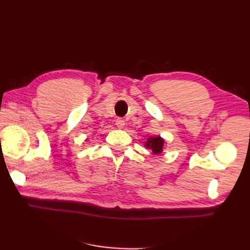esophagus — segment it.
Wrapping results in <instances>:
<instances>
[{
  "label": "esophagus",
  "mask_w": 250,
  "mask_h": 250,
  "mask_svg": "<svg viewBox=\"0 0 250 250\" xmlns=\"http://www.w3.org/2000/svg\"><path fill=\"white\" fill-rule=\"evenodd\" d=\"M125 125V120H124V119H120V118H119V119H117V120H116V125L118 126L119 129H122V128H124Z\"/></svg>",
  "instance_id": "esophagus-1"
}]
</instances>
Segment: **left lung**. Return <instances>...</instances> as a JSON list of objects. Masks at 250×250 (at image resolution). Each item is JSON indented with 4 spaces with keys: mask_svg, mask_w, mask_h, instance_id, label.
Returning <instances> with one entry per match:
<instances>
[{
    "mask_svg": "<svg viewBox=\"0 0 250 250\" xmlns=\"http://www.w3.org/2000/svg\"><path fill=\"white\" fill-rule=\"evenodd\" d=\"M144 147L151 150L152 155H160L166 148V141L160 135L149 136L146 142H144Z\"/></svg>",
    "mask_w": 250,
    "mask_h": 250,
    "instance_id": "left-lung-1",
    "label": "left lung"
}]
</instances>
